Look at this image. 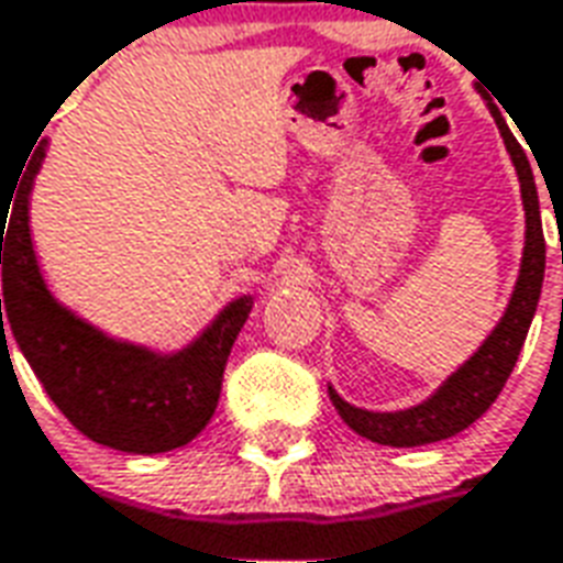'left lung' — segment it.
<instances>
[{"label":"left lung","mask_w":563,"mask_h":563,"mask_svg":"<svg viewBox=\"0 0 563 563\" xmlns=\"http://www.w3.org/2000/svg\"><path fill=\"white\" fill-rule=\"evenodd\" d=\"M483 101H486V110L493 112L504 148L514 161L522 208H526V247H522V260H519V274H516L510 301L504 307L501 319L495 322L493 331L427 399H420L409 409L373 411L345 402L334 390V385H328V397L334 402V409L340 411V418L345 420V427L355 430L361 439L387 444V448H420V444L451 439L465 427H472L474 420L493 406L507 376L514 373L516 357L522 352L528 328H531V319L537 313V301H540V289H543V271H547V241H543L534 173L528 164L526 148L507 128L501 110L486 95H483Z\"/></svg>","instance_id":"left-lung-1"}]
</instances>
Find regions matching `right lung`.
Segmentation results:
<instances>
[{
	"instance_id": "obj_1",
	"label": "right lung",
	"mask_w": 563,
	"mask_h": 563,
	"mask_svg": "<svg viewBox=\"0 0 563 563\" xmlns=\"http://www.w3.org/2000/svg\"><path fill=\"white\" fill-rule=\"evenodd\" d=\"M47 145L49 140L37 143L11 202H0L2 349L5 334H14L37 382L86 439L143 456L185 448L218 409L229 352L256 295L227 301L194 340L169 352L112 336L82 319L53 295L32 241V190Z\"/></svg>"
}]
</instances>
